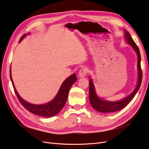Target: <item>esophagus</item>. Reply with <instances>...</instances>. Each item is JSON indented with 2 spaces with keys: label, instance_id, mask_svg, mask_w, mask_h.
I'll return each instance as SVG.
<instances>
[{
  "label": "esophagus",
  "instance_id": "esophagus-1",
  "mask_svg": "<svg viewBox=\"0 0 149 149\" xmlns=\"http://www.w3.org/2000/svg\"><path fill=\"white\" fill-rule=\"evenodd\" d=\"M87 68L84 67L79 70V75L80 77H85L86 74H87Z\"/></svg>",
  "mask_w": 149,
  "mask_h": 149
}]
</instances>
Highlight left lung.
Wrapping results in <instances>:
<instances>
[{"mask_svg": "<svg viewBox=\"0 0 149 149\" xmlns=\"http://www.w3.org/2000/svg\"><path fill=\"white\" fill-rule=\"evenodd\" d=\"M125 31V40L127 43L131 46L132 48L134 49L137 55V69H138V79H137V84L135 89L133 92L128 95V96L123 98L122 100L117 101H109L105 100L104 99L100 98L99 97L96 92L95 87L92 79H90L89 81V101L91 106L96 111L101 113H112L124 108L130 102L133 97H135V94L138 92L140 88L141 83L142 80V71L141 69V56L140 50L135 44V41H133L131 35L127 31L124 30Z\"/></svg>", "mask_w": 149, "mask_h": 149, "instance_id": "left-lung-1", "label": "left lung"}]
</instances>
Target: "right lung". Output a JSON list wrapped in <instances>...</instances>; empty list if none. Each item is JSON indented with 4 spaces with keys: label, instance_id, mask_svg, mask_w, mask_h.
Returning a JSON list of instances; mask_svg holds the SVG:
<instances>
[{
    "label": "right lung",
    "instance_id": "right-lung-1",
    "mask_svg": "<svg viewBox=\"0 0 149 149\" xmlns=\"http://www.w3.org/2000/svg\"><path fill=\"white\" fill-rule=\"evenodd\" d=\"M29 34L30 33H29L28 34H25L23 36H22L19 40V42H21V40H23V38H24L27 35H29ZM10 67V80L11 82L13 83V86L14 89L15 93H16L19 101L21 102V104L26 109L28 110L29 112L36 114L38 116L43 117L49 118L54 116L62 110L65 104L70 87L74 84V82L77 81V76H76L75 74H73L63 81L58 93L56 94V96L53 99V100L47 102V103L43 104H35L30 103V102H28V101L24 100L20 96V95L18 94L17 91L16 89V87H15L14 85L12 75H11Z\"/></svg>",
    "mask_w": 149,
    "mask_h": 149
}]
</instances>
